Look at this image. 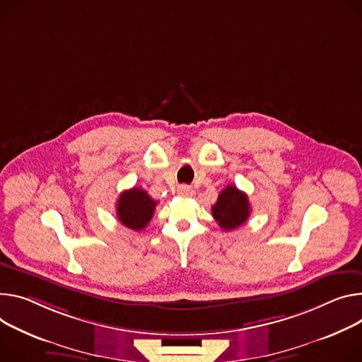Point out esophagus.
<instances>
[{
    "label": "esophagus",
    "instance_id": "esophagus-1",
    "mask_svg": "<svg viewBox=\"0 0 362 362\" xmlns=\"http://www.w3.org/2000/svg\"><path fill=\"white\" fill-rule=\"evenodd\" d=\"M177 193H179L180 196H189V193H190V187H189V186H186V185H182V186H179Z\"/></svg>",
    "mask_w": 362,
    "mask_h": 362
}]
</instances>
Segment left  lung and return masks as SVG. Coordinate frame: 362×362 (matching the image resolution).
<instances>
[{"label": "left lung", "instance_id": "8db88e82", "mask_svg": "<svg viewBox=\"0 0 362 362\" xmlns=\"http://www.w3.org/2000/svg\"><path fill=\"white\" fill-rule=\"evenodd\" d=\"M250 214L248 196L234 185H228L219 193L216 204L212 206V216L223 231H233L245 223Z\"/></svg>", "mask_w": 362, "mask_h": 362}]
</instances>
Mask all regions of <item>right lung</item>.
Wrapping results in <instances>:
<instances>
[{
    "instance_id": "right-lung-1",
    "label": "right lung",
    "mask_w": 362,
    "mask_h": 362,
    "mask_svg": "<svg viewBox=\"0 0 362 362\" xmlns=\"http://www.w3.org/2000/svg\"><path fill=\"white\" fill-rule=\"evenodd\" d=\"M157 202L140 187H133L119 194L117 202L118 221L133 231H141L153 218Z\"/></svg>"
}]
</instances>
